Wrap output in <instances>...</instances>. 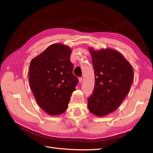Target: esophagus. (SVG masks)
<instances>
[{"label":"esophagus","mask_w":153,"mask_h":153,"mask_svg":"<svg viewBox=\"0 0 153 153\" xmlns=\"http://www.w3.org/2000/svg\"><path fill=\"white\" fill-rule=\"evenodd\" d=\"M78 80H79V82L81 83L82 81V77H80L79 78H78Z\"/></svg>","instance_id":"34e87169"}]
</instances>
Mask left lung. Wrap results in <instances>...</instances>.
<instances>
[{"label":"left lung","mask_w":153,"mask_h":153,"mask_svg":"<svg viewBox=\"0 0 153 153\" xmlns=\"http://www.w3.org/2000/svg\"><path fill=\"white\" fill-rule=\"evenodd\" d=\"M93 64L95 85L87 99L88 108L96 116L116 110L128 94L133 80V69L123 55L110 48H89Z\"/></svg>","instance_id":"8db88e82"}]
</instances>
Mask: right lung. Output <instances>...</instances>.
Segmentation results:
<instances>
[{"mask_svg": "<svg viewBox=\"0 0 153 153\" xmlns=\"http://www.w3.org/2000/svg\"><path fill=\"white\" fill-rule=\"evenodd\" d=\"M71 50L55 43L32 59L29 80L37 103L50 115L64 113L68 108L78 78L73 74Z\"/></svg>", "mask_w": 153, "mask_h": 153, "instance_id": "obj_1", "label": "right lung"}]
</instances>
